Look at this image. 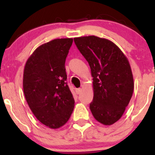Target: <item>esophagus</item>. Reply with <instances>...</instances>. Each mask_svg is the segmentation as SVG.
<instances>
[{
  "label": "esophagus",
  "mask_w": 155,
  "mask_h": 155,
  "mask_svg": "<svg viewBox=\"0 0 155 155\" xmlns=\"http://www.w3.org/2000/svg\"><path fill=\"white\" fill-rule=\"evenodd\" d=\"M81 88L76 89V93L77 94V95H79V94L81 93Z\"/></svg>",
  "instance_id": "esophagus-1"
}]
</instances>
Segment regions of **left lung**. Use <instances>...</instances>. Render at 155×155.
<instances>
[{
  "label": "left lung",
  "mask_w": 155,
  "mask_h": 155,
  "mask_svg": "<svg viewBox=\"0 0 155 155\" xmlns=\"http://www.w3.org/2000/svg\"><path fill=\"white\" fill-rule=\"evenodd\" d=\"M74 40L91 69L92 115L100 123L111 125L123 115L133 95L134 83L128 59L108 39L89 35Z\"/></svg>",
  "instance_id": "obj_1"
}]
</instances>
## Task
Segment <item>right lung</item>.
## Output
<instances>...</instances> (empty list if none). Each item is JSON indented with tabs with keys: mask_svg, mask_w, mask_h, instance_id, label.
<instances>
[{
	"mask_svg": "<svg viewBox=\"0 0 155 155\" xmlns=\"http://www.w3.org/2000/svg\"><path fill=\"white\" fill-rule=\"evenodd\" d=\"M73 38H57L39 46L29 57L23 73V91L39 122L58 129L68 121L74 97L65 82V63Z\"/></svg>",
	"mask_w": 155,
	"mask_h": 155,
	"instance_id": "add662e5",
	"label": "right lung"
}]
</instances>
